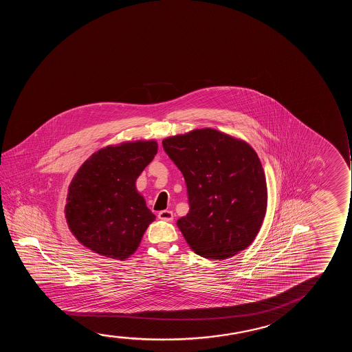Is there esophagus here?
Masks as SVG:
<instances>
[{"instance_id":"34e87169","label":"esophagus","mask_w":352,"mask_h":352,"mask_svg":"<svg viewBox=\"0 0 352 352\" xmlns=\"http://www.w3.org/2000/svg\"><path fill=\"white\" fill-rule=\"evenodd\" d=\"M160 220H164V221L170 222L173 221V212H170V210H162V212H159Z\"/></svg>"}]
</instances>
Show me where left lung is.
I'll use <instances>...</instances> for the list:
<instances>
[{"label":"left lung","mask_w":352,"mask_h":352,"mask_svg":"<svg viewBox=\"0 0 352 352\" xmlns=\"http://www.w3.org/2000/svg\"><path fill=\"white\" fill-rule=\"evenodd\" d=\"M183 173L190 212L177 225L188 246L226 260L255 241L267 212L265 174L249 143L206 127L162 140Z\"/></svg>","instance_id":"1"}]
</instances>
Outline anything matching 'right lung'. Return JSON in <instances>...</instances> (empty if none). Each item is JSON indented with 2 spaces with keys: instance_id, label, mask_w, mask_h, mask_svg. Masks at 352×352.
I'll use <instances>...</instances> for the list:
<instances>
[{
  "instance_id": "right-lung-1",
  "label": "right lung",
  "mask_w": 352,
  "mask_h": 352,
  "mask_svg": "<svg viewBox=\"0 0 352 352\" xmlns=\"http://www.w3.org/2000/svg\"><path fill=\"white\" fill-rule=\"evenodd\" d=\"M157 153V142L108 145L80 166L68 186L65 217L77 241L98 255L124 261L135 254L155 215L135 188Z\"/></svg>"
}]
</instances>
